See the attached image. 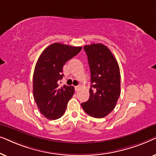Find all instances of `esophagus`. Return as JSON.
I'll return each mask as SVG.
<instances>
[{
    "label": "esophagus",
    "mask_w": 156,
    "mask_h": 156,
    "mask_svg": "<svg viewBox=\"0 0 156 156\" xmlns=\"http://www.w3.org/2000/svg\"><path fill=\"white\" fill-rule=\"evenodd\" d=\"M80 88H81V86H80V85H78V86L75 87V89H76V91H78L79 90H80Z\"/></svg>",
    "instance_id": "34e87169"
}]
</instances>
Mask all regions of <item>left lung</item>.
Wrapping results in <instances>:
<instances>
[{
	"label": "left lung",
	"instance_id": "8db88e82",
	"mask_svg": "<svg viewBox=\"0 0 156 156\" xmlns=\"http://www.w3.org/2000/svg\"><path fill=\"white\" fill-rule=\"evenodd\" d=\"M91 72L88 101L81 104L94 118H104L112 112L121 94L119 64L107 47L102 44L85 45Z\"/></svg>",
	"mask_w": 156,
	"mask_h": 156
}]
</instances>
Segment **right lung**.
I'll return each mask as SVG.
<instances>
[{"label": "right lung", "mask_w": 156, "mask_h": 156, "mask_svg": "<svg viewBox=\"0 0 156 156\" xmlns=\"http://www.w3.org/2000/svg\"><path fill=\"white\" fill-rule=\"evenodd\" d=\"M81 50L82 47L56 42L44 49L37 59L33 74V95L40 112L47 119L55 120L65 114L74 87L59 84L64 76L63 66Z\"/></svg>", "instance_id": "right-lung-1"}]
</instances>
